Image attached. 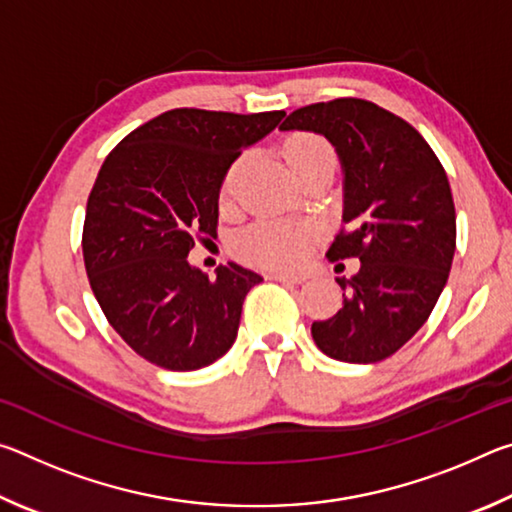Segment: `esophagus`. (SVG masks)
<instances>
[{"instance_id": "34e87169", "label": "esophagus", "mask_w": 512, "mask_h": 512, "mask_svg": "<svg viewBox=\"0 0 512 512\" xmlns=\"http://www.w3.org/2000/svg\"><path fill=\"white\" fill-rule=\"evenodd\" d=\"M268 277H271V280H277V282H287V284H300V282H305L307 280V275H302V273H268Z\"/></svg>"}]
</instances>
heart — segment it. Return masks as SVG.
Wrapping results in <instances>:
<instances>
[{
    "label": "heart",
    "instance_id": "b5f03b06",
    "mask_svg": "<svg viewBox=\"0 0 512 512\" xmlns=\"http://www.w3.org/2000/svg\"><path fill=\"white\" fill-rule=\"evenodd\" d=\"M282 153L293 176H300L302 171L320 167V164H332L334 167L332 146L316 135L291 137L284 144ZM241 162L244 160H237L225 173L223 198L232 194ZM311 237H314V230L307 223H255L237 237V253L246 262L266 268L296 266L305 257Z\"/></svg>",
    "mask_w": 512,
    "mask_h": 512
}]
</instances>
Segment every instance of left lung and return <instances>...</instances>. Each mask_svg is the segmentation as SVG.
<instances>
[{
    "instance_id": "1",
    "label": "left lung",
    "mask_w": 512,
    "mask_h": 512,
    "mask_svg": "<svg viewBox=\"0 0 512 512\" xmlns=\"http://www.w3.org/2000/svg\"><path fill=\"white\" fill-rule=\"evenodd\" d=\"M280 131L316 133L334 146L348 232L327 257L361 262L336 280L343 307L311 325L314 343L345 363L391 357L429 318L452 268L456 212L443 164L411 124L363 99L305 106Z\"/></svg>"
}]
</instances>
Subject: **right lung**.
I'll use <instances>...</instances> for the list:
<instances>
[{
    "label": "right lung",
    "mask_w": 512,
    "mask_h": 512,
    "mask_svg": "<svg viewBox=\"0 0 512 512\" xmlns=\"http://www.w3.org/2000/svg\"><path fill=\"white\" fill-rule=\"evenodd\" d=\"M282 117L169 110L103 162L85 210V271L115 332L155 366L205 368L235 343L241 305L262 275L230 262L210 277L187 255L196 235L216 232L232 162Z\"/></svg>",
    "instance_id": "right-lung-1"
}]
</instances>
